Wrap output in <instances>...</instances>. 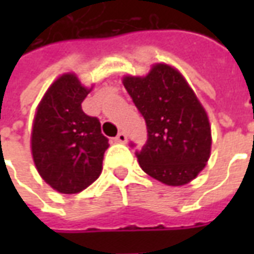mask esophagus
Masks as SVG:
<instances>
[{
  "label": "esophagus",
  "mask_w": 254,
  "mask_h": 254,
  "mask_svg": "<svg viewBox=\"0 0 254 254\" xmlns=\"http://www.w3.org/2000/svg\"><path fill=\"white\" fill-rule=\"evenodd\" d=\"M114 140H116L117 143L125 144V143H127V134H125V133H124V132H120V133H118V134H117Z\"/></svg>",
  "instance_id": "esophagus-1"
}]
</instances>
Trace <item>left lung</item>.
<instances>
[{
    "label": "left lung",
    "instance_id": "left-lung-1",
    "mask_svg": "<svg viewBox=\"0 0 254 254\" xmlns=\"http://www.w3.org/2000/svg\"><path fill=\"white\" fill-rule=\"evenodd\" d=\"M122 83L148 132L136 152L140 167L170 187L194 180L209 159L212 140L207 113L187 80L174 67L156 64L147 76H127Z\"/></svg>",
    "mask_w": 254,
    "mask_h": 254
}]
</instances>
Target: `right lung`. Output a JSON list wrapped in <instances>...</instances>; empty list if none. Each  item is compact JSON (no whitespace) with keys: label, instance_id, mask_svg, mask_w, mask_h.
<instances>
[{"label":"right lung","instance_id":"right-lung-1","mask_svg":"<svg viewBox=\"0 0 254 254\" xmlns=\"http://www.w3.org/2000/svg\"><path fill=\"white\" fill-rule=\"evenodd\" d=\"M91 89L66 73L47 89L36 110L31 149L36 170L60 193L84 190L100 176L109 138L81 109Z\"/></svg>","mask_w":254,"mask_h":254}]
</instances>
